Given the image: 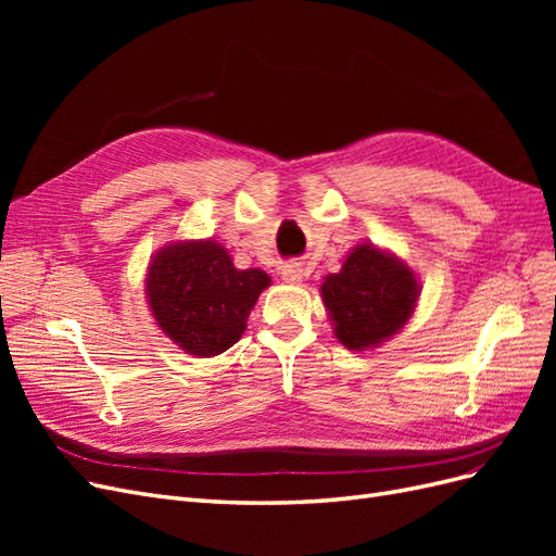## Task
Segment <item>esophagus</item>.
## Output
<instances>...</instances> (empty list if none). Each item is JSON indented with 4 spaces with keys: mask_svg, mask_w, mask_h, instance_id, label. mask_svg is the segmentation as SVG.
Instances as JSON below:
<instances>
[{
    "mask_svg": "<svg viewBox=\"0 0 556 556\" xmlns=\"http://www.w3.org/2000/svg\"><path fill=\"white\" fill-rule=\"evenodd\" d=\"M301 278H304V266L292 262V264H285L282 266V280L285 282H301Z\"/></svg>",
    "mask_w": 556,
    "mask_h": 556,
    "instance_id": "esophagus-1",
    "label": "esophagus"
}]
</instances>
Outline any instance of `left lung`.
Listing matches in <instances>:
<instances>
[{
  "label": "left lung",
  "instance_id": "obj_1",
  "mask_svg": "<svg viewBox=\"0 0 556 556\" xmlns=\"http://www.w3.org/2000/svg\"><path fill=\"white\" fill-rule=\"evenodd\" d=\"M323 301L333 333L348 350H368L390 341L408 323L419 280L394 252L359 243L352 248L339 274L323 282Z\"/></svg>",
  "mask_w": 556,
  "mask_h": 556
}]
</instances>
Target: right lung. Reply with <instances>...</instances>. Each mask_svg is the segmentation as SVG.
Wrapping results in <instances>:
<instances>
[{
    "label": "right lung",
    "mask_w": 556,
    "mask_h": 556,
    "mask_svg": "<svg viewBox=\"0 0 556 556\" xmlns=\"http://www.w3.org/2000/svg\"><path fill=\"white\" fill-rule=\"evenodd\" d=\"M268 285V274L241 271L213 239L174 241L150 260L146 296L162 333L188 355L215 357L241 339Z\"/></svg>",
    "instance_id": "1"
}]
</instances>
